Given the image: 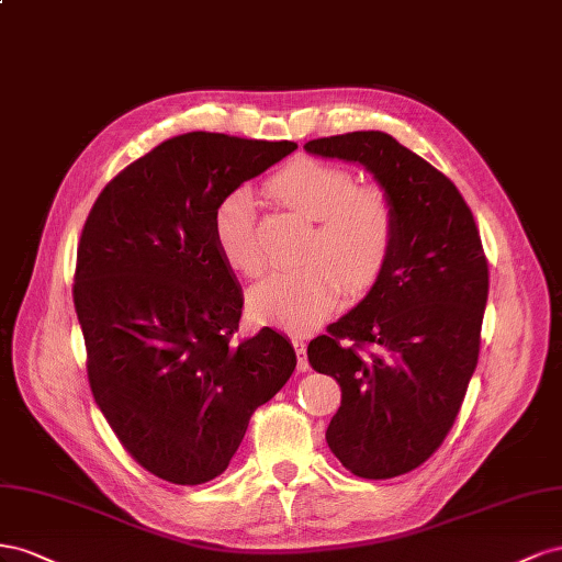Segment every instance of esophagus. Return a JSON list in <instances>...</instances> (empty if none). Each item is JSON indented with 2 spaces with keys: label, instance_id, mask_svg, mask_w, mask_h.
Segmentation results:
<instances>
[{
  "label": "esophagus",
  "instance_id": "34e87169",
  "mask_svg": "<svg viewBox=\"0 0 562 562\" xmlns=\"http://www.w3.org/2000/svg\"><path fill=\"white\" fill-rule=\"evenodd\" d=\"M292 346H294V350H296V367H299V372H306V370H308L306 341H303L301 336H292Z\"/></svg>",
  "mask_w": 562,
  "mask_h": 562
}]
</instances>
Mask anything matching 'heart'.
Instances as JSON below:
<instances>
[{
    "mask_svg": "<svg viewBox=\"0 0 562 562\" xmlns=\"http://www.w3.org/2000/svg\"><path fill=\"white\" fill-rule=\"evenodd\" d=\"M268 192L315 226L303 247L306 263L280 270L249 296L263 323L303 331L325 319L341 292L372 290L389 266L397 235V212L386 188L358 183L356 173L325 159L303 157L270 176ZM214 243L226 263L259 278L266 254L256 202L247 188H233L214 206Z\"/></svg>",
    "mask_w": 562,
    "mask_h": 562,
    "instance_id": "heart-1",
    "label": "heart"
}]
</instances>
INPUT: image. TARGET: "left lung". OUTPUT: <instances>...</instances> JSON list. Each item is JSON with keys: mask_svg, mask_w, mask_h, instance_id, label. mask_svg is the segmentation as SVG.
I'll list each match as a JSON object with an SVG mask.
<instances>
[{"mask_svg": "<svg viewBox=\"0 0 562 562\" xmlns=\"http://www.w3.org/2000/svg\"><path fill=\"white\" fill-rule=\"evenodd\" d=\"M303 148L364 165L395 204L389 266L356 308L308 344V362L341 386L325 436L334 457L358 477L405 475L445 442L475 372L485 249L457 186L393 136L350 132Z\"/></svg>", "mask_w": 562, "mask_h": 562, "instance_id": "left-lung-1", "label": "left lung"}]
</instances>
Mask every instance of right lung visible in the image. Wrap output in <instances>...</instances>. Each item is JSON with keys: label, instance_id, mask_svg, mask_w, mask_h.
Wrapping results in <instances>:
<instances>
[{"label": "right lung", "instance_id": "1", "mask_svg": "<svg viewBox=\"0 0 562 562\" xmlns=\"http://www.w3.org/2000/svg\"><path fill=\"white\" fill-rule=\"evenodd\" d=\"M292 140L190 132L124 167L95 198L75 263V313L95 405L126 452L173 485L228 469L256 407L296 367L263 327L235 339L243 294L212 231L214 206Z\"/></svg>", "mask_w": 562, "mask_h": 562}]
</instances>
